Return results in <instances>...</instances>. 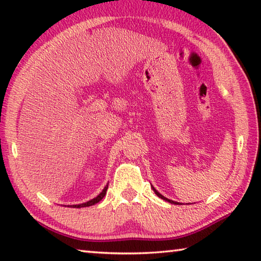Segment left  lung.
<instances>
[{
  "label": "left lung",
  "mask_w": 261,
  "mask_h": 261,
  "mask_svg": "<svg viewBox=\"0 0 261 261\" xmlns=\"http://www.w3.org/2000/svg\"><path fill=\"white\" fill-rule=\"evenodd\" d=\"M151 188L153 189V191H154V192H155V194H156V196H158L159 198H161V199H163V200H166V201H168V202H170V204H174V205H180V204H179V202H177V201L170 200V199H168V198H166V197H163V196H162V194H161L160 192H158V191H156V190H155V188H154V187H153V185H151Z\"/></svg>",
  "instance_id": "8db88e82"
}]
</instances>
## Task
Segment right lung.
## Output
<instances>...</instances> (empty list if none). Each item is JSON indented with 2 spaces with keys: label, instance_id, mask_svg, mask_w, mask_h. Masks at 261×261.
Segmentation results:
<instances>
[{
  "label": "right lung",
  "instance_id": "obj_1",
  "mask_svg": "<svg viewBox=\"0 0 261 261\" xmlns=\"http://www.w3.org/2000/svg\"><path fill=\"white\" fill-rule=\"evenodd\" d=\"M107 189H108V184L106 185L102 191H101L95 198H93V199L88 200L86 202H83V204H78V205H68L67 207H72V208H81V207H88V206L95 205L96 202H99L106 196V193H107Z\"/></svg>",
  "mask_w": 261,
  "mask_h": 261
}]
</instances>
